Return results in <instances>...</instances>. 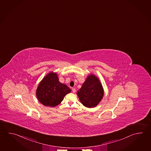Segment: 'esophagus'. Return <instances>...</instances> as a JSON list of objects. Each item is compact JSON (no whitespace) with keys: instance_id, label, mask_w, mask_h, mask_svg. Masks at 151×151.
Instances as JSON below:
<instances>
[{"instance_id":"1","label":"esophagus","mask_w":151,"mask_h":151,"mask_svg":"<svg viewBox=\"0 0 151 151\" xmlns=\"http://www.w3.org/2000/svg\"><path fill=\"white\" fill-rule=\"evenodd\" d=\"M72 91H73V93H75V92H76V90H75V89H74V88H73L72 89Z\"/></svg>"}]
</instances>
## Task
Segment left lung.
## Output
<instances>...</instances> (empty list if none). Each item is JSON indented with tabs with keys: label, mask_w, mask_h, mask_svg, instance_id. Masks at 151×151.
Masks as SVG:
<instances>
[{
	"label": "left lung",
	"mask_w": 151,
	"mask_h": 151,
	"mask_svg": "<svg viewBox=\"0 0 151 151\" xmlns=\"http://www.w3.org/2000/svg\"><path fill=\"white\" fill-rule=\"evenodd\" d=\"M82 104L87 108H93L102 100L104 91L99 79L90 75L77 93Z\"/></svg>",
	"instance_id": "8db88e82"
}]
</instances>
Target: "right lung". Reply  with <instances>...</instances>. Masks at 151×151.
<instances>
[{"label":"right lung","instance_id":"add662e5","mask_svg":"<svg viewBox=\"0 0 151 151\" xmlns=\"http://www.w3.org/2000/svg\"><path fill=\"white\" fill-rule=\"evenodd\" d=\"M70 92L71 90L69 87L59 82L57 74L51 72L39 84L36 93L41 103L45 106L54 107Z\"/></svg>","mask_w":151,"mask_h":151}]
</instances>
